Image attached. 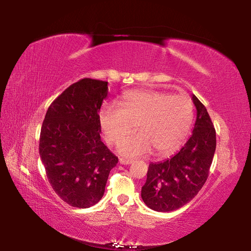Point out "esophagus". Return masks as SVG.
Returning a JSON list of instances; mask_svg holds the SVG:
<instances>
[{
    "label": "esophagus",
    "instance_id": "esophagus-1",
    "mask_svg": "<svg viewBox=\"0 0 251 251\" xmlns=\"http://www.w3.org/2000/svg\"><path fill=\"white\" fill-rule=\"evenodd\" d=\"M132 162H133V160H130V159H125V158H120L119 159V163L120 164H124V165L131 164Z\"/></svg>",
    "mask_w": 251,
    "mask_h": 251
}]
</instances>
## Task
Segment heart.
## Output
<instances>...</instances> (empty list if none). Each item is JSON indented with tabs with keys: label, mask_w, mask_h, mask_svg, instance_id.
I'll list each match as a JSON object with an SVG mask.
<instances>
[{
	"label": "heart",
	"mask_w": 251,
	"mask_h": 251,
	"mask_svg": "<svg viewBox=\"0 0 251 251\" xmlns=\"http://www.w3.org/2000/svg\"><path fill=\"white\" fill-rule=\"evenodd\" d=\"M120 108L107 103L100 111L105 140L117 144L136 127L138 134L119 146L125 156H140L155 149L157 155H170L184 142L194 121V104L184 94L157 90H134L121 96Z\"/></svg>",
	"instance_id": "obj_1"
}]
</instances>
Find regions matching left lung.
Listing matches in <instances>:
<instances>
[{
  "label": "left lung",
  "instance_id": "obj_1",
  "mask_svg": "<svg viewBox=\"0 0 251 251\" xmlns=\"http://www.w3.org/2000/svg\"><path fill=\"white\" fill-rule=\"evenodd\" d=\"M196 124L184 147L162 162L149 165L141 198L151 209L173 211L193 200L207 180L216 151V130L204 104L193 95Z\"/></svg>",
  "mask_w": 251,
  "mask_h": 251
}]
</instances>
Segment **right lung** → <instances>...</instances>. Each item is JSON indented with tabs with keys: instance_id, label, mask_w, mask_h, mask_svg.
<instances>
[{
	"instance_id": "right-lung-1",
	"label": "right lung",
	"mask_w": 251,
	"mask_h": 251,
	"mask_svg": "<svg viewBox=\"0 0 251 251\" xmlns=\"http://www.w3.org/2000/svg\"><path fill=\"white\" fill-rule=\"evenodd\" d=\"M108 81L83 78L53 101L43 121L40 155L50 184L71 206L100 201L118 158L100 139V112Z\"/></svg>"
}]
</instances>
